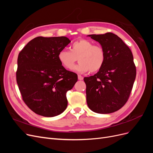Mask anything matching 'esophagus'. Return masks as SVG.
<instances>
[{
	"label": "esophagus",
	"mask_w": 153,
	"mask_h": 153,
	"mask_svg": "<svg viewBox=\"0 0 153 153\" xmlns=\"http://www.w3.org/2000/svg\"><path fill=\"white\" fill-rule=\"evenodd\" d=\"M78 80H82L83 79H84V77H83L82 76H81V75H78Z\"/></svg>",
	"instance_id": "esophagus-1"
}]
</instances>
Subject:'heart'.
Segmentation results:
<instances>
[{
  "label": "heart",
  "instance_id": "heart-1",
  "mask_svg": "<svg viewBox=\"0 0 153 153\" xmlns=\"http://www.w3.org/2000/svg\"><path fill=\"white\" fill-rule=\"evenodd\" d=\"M78 59L79 64L73 68L80 73H96L100 71L105 61V52L100 45H93L91 41L80 39L70 47V51L62 50L58 53V59L66 69H71Z\"/></svg>",
  "mask_w": 153,
  "mask_h": 153
}]
</instances>
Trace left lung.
<instances>
[{
  "instance_id": "8db88e82",
  "label": "left lung",
  "mask_w": 153,
  "mask_h": 153,
  "mask_svg": "<svg viewBox=\"0 0 153 153\" xmlns=\"http://www.w3.org/2000/svg\"><path fill=\"white\" fill-rule=\"evenodd\" d=\"M87 36L101 45L105 61L93 76L84 78L86 84L87 103L98 114H110L125 105L136 77V67L131 50L112 32Z\"/></svg>"
}]
</instances>
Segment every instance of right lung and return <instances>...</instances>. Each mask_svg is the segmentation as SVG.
Wrapping results in <instances>:
<instances>
[{
	"mask_svg": "<svg viewBox=\"0 0 153 153\" xmlns=\"http://www.w3.org/2000/svg\"><path fill=\"white\" fill-rule=\"evenodd\" d=\"M70 42L65 36L37 37L18 54V88L25 104L37 114L54 117L67 108L66 92L78 76L62 66L58 53Z\"/></svg>",
	"mask_w": 153,
	"mask_h": 153,
	"instance_id": "1",
	"label": "right lung"
}]
</instances>
